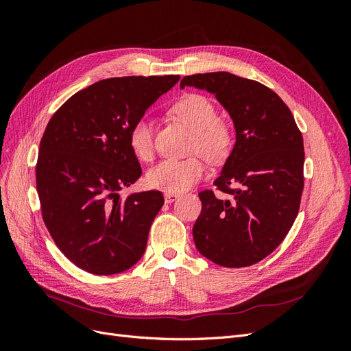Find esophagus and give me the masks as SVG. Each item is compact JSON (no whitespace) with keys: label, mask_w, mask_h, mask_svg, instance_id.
Returning <instances> with one entry per match:
<instances>
[{"label":"esophagus","mask_w":351,"mask_h":351,"mask_svg":"<svg viewBox=\"0 0 351 351\" xmlns=\"http://www.w3.org/2000/svg\"><path fill=\"white\" fill-rule=\"evenodd\" d=\"M164 197H165V204H171V202H174V200H177V199L180 197V195H178V193L167 192V193L164 195Z\"/></svg>","instance_id":"obj_1"}]
</instances>
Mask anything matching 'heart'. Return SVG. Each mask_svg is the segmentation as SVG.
<instances>
[{
  "label": "heart",
  "instance_id": "heart-1",
  "mask_svg": "<svg viewBox=\"0 0 351 351\" xmlns=\"http://www.w3.org/2000/svg\"><path fill=\"white\" fill-rule=\"evenodd\" d=\"M171 114L193 132L192 151H197L210 162H222L230 156L234 146L232 125L218 119L217 107L209 98L200 93H187L173 107ZM132 152L141 161L154 158V120L142 115L137 119L129 133ZM206 164L200 155L184 159H164L146 176L152 189L180 193L192 187L205 176Z\"/></svg>",
  "mask_w": 351,
  "mask_h": 351
}]
</instances>
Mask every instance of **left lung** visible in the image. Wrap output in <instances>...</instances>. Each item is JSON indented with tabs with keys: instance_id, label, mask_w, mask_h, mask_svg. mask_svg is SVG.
I'll use <instances>...</instances> for the list:
<instances>
[{
	"instance_id": "left-lung-1",
	"label": "left lung",
	"mask_w": 351,
	"mask_h": 351,
	"mask_svg": "<svg viewBox=\"0 0 351 351\" xmlns=\"http://www.w3.org/2000/svg\"><path fill=\"white\" fill-rule=\"evenodd\" d=\"M214 93L234 123L236 145L212 190L199 193L193 226L200 254L226 268L267 258L289 234L299 214L304 177L303 137L294 117L265 84L227 71L192 74L180 88Z\"/></svg>"
}]
</instances>
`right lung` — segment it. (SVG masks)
Segmentation results:
<instances>
[{
    "label": "right lung",
    "instance_id": "right-lung-1",
    "mask_svg": "<svg viewBox=\"0 0 351 351\" xmlns=\"http://www.w3.org/2000/svg\"><path fill=\"white\" fill-rule=\"evenodd\" d=\"M178 80L173 74L99 80L51 117L39 146L36 190L52 240L80 269L120 274L145 253L164 196L149 190L120 197L142 176L129 133Z\"/></svg>",
    "mask_w": 351,
    "mask_h": 351
}]
</instances>
